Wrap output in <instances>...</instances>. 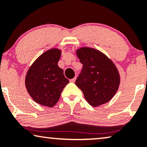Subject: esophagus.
Instances as JSON below:
<instances>
[{
  "label": "esophagus",
  "mask_w": 147,
  "mask_h": 147,
  "mask_svg": "<svg viewBox=\"0 0 147 147\" xmlns=\"http://www.w3.org/2000/svg\"><path fill=\"white\" fill-rule=\"evenodd\" d=\"M75 81H76V77H74V78L70 80V82H73V83H74V82H75Z\"/></svg>",
  "instance_id": "obj_1"
}]
</instances>
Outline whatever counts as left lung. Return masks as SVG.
Listing matches in <instances>:
<instances>
[{
  "mask_svg": "<svg viewBox=\"0 0 147 147\" xmlns=\"http://www.w3.org/2000/svg\"><path fill=\"white\" fill-rule=\"evenodd\" d=\"M76 53L83 64L76 85L91 106L97 107L108 102L120 85V75L115 65L102 52L90 47H82Z\"/></svg>",
  "mask_w": 147,
  "mask_h": 147,
  "instance_id": "left-lung-1",
  "label": "left lung"
}]
</instances>
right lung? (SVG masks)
<instances>
[{"label": "right lung", "instance_id": "1", "mask_svg": "<svg viewBox=\"0 0 147 147\" xmlns=\"http://www.w3.org/2000/svg\"><path fill=\"white\" fill-rule=\"evenodd\" d=\"M61 51L51 49L39 56L30 67L25 78V86L30 96L42 106L49 108L58 102L68 79L58 63Z\"/></svg>", "mask_w": 147, "mask_h": 147}]
</instances>
